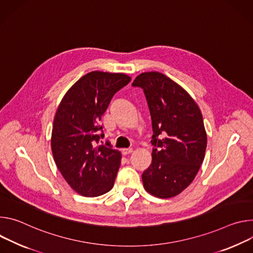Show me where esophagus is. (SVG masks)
<instances>
[{
	"label": "esophagus",
	"mask_w": 253,
	"mask_h": 253,
	"mask_svg": "<svg viewBox=\"0 0 253 253\" xmlns=\"http://www.w3.org/2000/svg\"><path fill=\"white\" fill-rule=\"evenodd\" d=\"M131 152H132V149H131V148H128V149H123V150H122L123 155H128V154H130Z\"/></svg>",
	"instance_id": "esophagus-1"
}]
</instances>
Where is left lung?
Wrapping results in <instances>:
<instances>
[{"instance_id":"8db88e82","label":"left lung","mask_w":253,"mask_h":253,"mask_svg":"<svg viewBox=\"0 0 253 253\" xmlns=\"http://www.w3.org/2000/svg\"><path fill=\"white\" fill-rule=\"evenodd\" d=\"M131 85L144 90L152 119V164L143 173L145 189L158 198L185 190L203 163L207 134L197 103L160 72L136 76Z\"/></svg>"}]
</instances>
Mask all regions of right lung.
<instances>
[{
  "mask_svg": "<svg viewBox=\"0 0 253 253\" xmlns=\"http://www.w3.org/2000/svg\"><path fill=\"white\" fill-rule=\"evenodd\" d=\"M130 81L123 73L92 71L62 98L53 122L51 148L63 178L78 194L100 196L114 187L122 154L102 143L99 121L111 98Z\"/></svg>",
  "mask_w": 253,
  "mask_h": 253,
  "instance_id": "add662e5",
  "label": "right lung"
}]
</instances>
